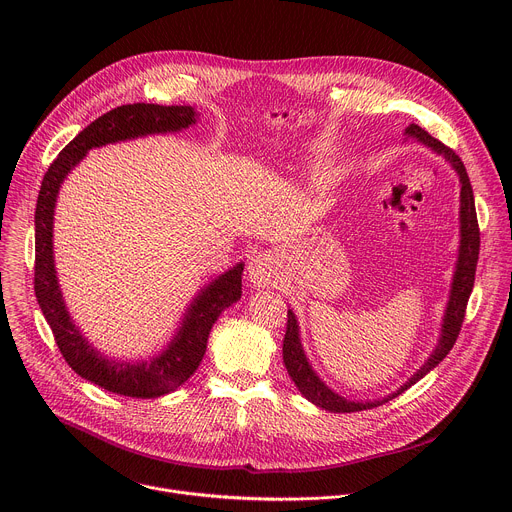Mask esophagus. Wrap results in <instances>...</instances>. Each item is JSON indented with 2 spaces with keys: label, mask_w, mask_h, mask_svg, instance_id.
Returning a JSON list of instances; mask_svg holds the SVG:
<instances>
[{
  "label": "esophagus",
  "mask_w": 512,
  "mask_h": 512,
  "mask_svg": "<svg viewBox=\"0 0 512 512\" xmlns=\"http://www.w3.org/2000/svg\"><path fill=\"white\" fill-rule=\"evenodd\" d=\"M275 271H277L275 257L271 253H261V255L253 257L249 263V279L257 287L269 285L275 277Z\"/></svg>",
  "instance_id": "esophagus-1"
}]
</instances>
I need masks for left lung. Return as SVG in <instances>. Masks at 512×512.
<instances>
[{
	"mask_svg": "<svg viewBox=\"0 0 512 512\" xmlns=\"http://www.w3.org/2000/svg\"><path fill=\"white\" fill-rule=\"evenodd\" d=\"M407 133L417 137L425 145H429L431 150L444 154L452 162L456 172L460 174V182H462V192H460V202H462V206H460L462 241H460L458 269H456L454 283H452V296H450V304H448L446 318H444V330H442L444 334H442V340H440V344H437L435 352L429 356V360L409 379V383L403 385L397 393H393L391 397H387L383 401L354 403V401H348V399L336 395L334 391H330L316 377V373L310 369V364H308V360L304 356V350H302V344H300L296 316L291 314V312H287V328H285V338H283V362H285L287 375L291 377V381L296 383V387L300 389V393L306 399H310L318 407L334 411V413H352V411H362V409H373V407H379V405L395 399L403 391H407L411 385H415L419 379H423L433 367H437V364H440L446 358V354L456 344L458 334H460L462 324H464V318H466V308H468V300H470L472 287H474V275H476L478 253H480V229H478V216H476V206H474V194H472L470 178H468V172H466L464 162L460 160V156L452 148H448V145H444L440 139L431 137L425 129H421L415 123H411L407 127Z\"/></svg>",
	"mask_w": 512,
	"mask_h": 512,
	"instance_id": "1",
	"label": "left lung"
}]
</instances>
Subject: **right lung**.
Segmentation results:
<instances>
[{
	"label": "right lung",
	"mask_w": 512,
	"mask_h": 512,
	"mask_svg": "<svg viewBox=\"0 0 512 512\" xmlns=\"http://www.w3.org/2000/svg\"><path fill=\"white\" fill-rule=\"evenodd\" d=\"M194 123L192 107H164L154 103L121 105L107 111L87 125L50 164L44 174L36 204V259H34V291L42 314L52 330L56 346L68 367L83 379L125 397H160L186 383L198 369L206 350V340L214 320L225 308L241 298L243 263L212 281L202 296L196 298L186 320L162 356L150 362H115L103 358L89 346L81 332L70 322L64 308L54 261H52V214L60 182L77 162L99 145L131 139L148 133L178 131Z\"/></svg>",
	"instance_id": "right-lung-1"
}]
</instances>
